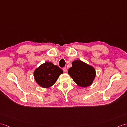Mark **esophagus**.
I'll return each mask as SVG.
<instances>
[{"instance_id":"34e87169","label":"esophagus","mask_w":127,"mask_h":127,"mask_svg":"<svg viewBox=\"0 0 127 127\" xmlns=\"http://www.w3.org/2000/svg\"><path fill=\"white\" fill-rule=\"evenodd\" d=\"M63 71H64V72H67V69H66V67H64V68H63Z\"/></svg>"}]
</instances>
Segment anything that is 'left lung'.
<instances>
[{"mask_svg":"<svg viewBox=\"0 0 127 127\" xmlns=\"http://www.w3.org/2000/svg\"><path fill=\"white\" fill-rule=\"evenodd\" d=\"M68 74L79 86L87 87L93 83L96 77V71L93 66L84 62L75 60L72 62Z\"/></svg>","mask_w":127,"mask_h":127,"instance_id":"1","label":"left lung"}]
</instances>
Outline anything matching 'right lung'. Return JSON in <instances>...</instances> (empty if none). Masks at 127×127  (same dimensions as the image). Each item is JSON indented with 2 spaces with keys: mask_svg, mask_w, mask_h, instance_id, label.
Returning a JSON list of instances; mask_svg holds the SVG:
<instances>
[{
  "mask_svg": "<svg viewBox=\"0 0 127 127\" xmlns=\"http://www.w3.org/2000/svg\"><path fill=\"white\" fill-rule=\"evenodd\" d=\"M63 73V70L58 66L46 62L34 70V77L40 87L48 88L54 84L60 75Z\"/></svg>",
  "mask_w": 127,
  "mask_h": 127,
  "instance_id": "obj_1",
  "label": "right lung"
}]
</instances>
